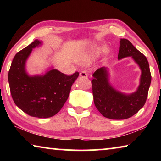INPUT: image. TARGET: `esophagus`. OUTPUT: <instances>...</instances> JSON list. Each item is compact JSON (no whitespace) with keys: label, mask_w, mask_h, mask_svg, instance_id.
Segmentation results:
<instances>
[{"label":"esophagus","mask_w":161,"mask_h":161,"mask_svg":"<svg viewBox=\"0 0 161 161\" xmlns=\"http://www.w3.org/2000/svg\"><path fill=\"white\" fill-rule=\"evenodd\" d=\"M80 76L81 77H87V76H88V73H87L86 71L83 70L80 72Z\"/></svg>","instance_id":"obj_1"}]
</instances>
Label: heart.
I'll return each mask as SVG.
<instances>
[{
    "instance_id": "1",
    "label": "heart",
    "mask_w": 161,
    "mask_h": 161,
    "mask_svg": "<svg viewBox=\"0 0 161 161\" xmlns=\"http://www.w3.org/2000/svg\"><path fill=\"white\" fill-rule=\"evenodd\" d=\"M99 49H101V48H99Z\"/></svg>"
}]
</instances>
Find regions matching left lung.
<instances>
[{"mask_svg":"<svg viewBox=\"0 0 161 161\" xmlns=\"http://www.w3.org/2000/svg\"><path fill=\"white\" fill-rule=\"evenodd\" d=\"M131 57L141 69L140 84L137 91L125 94L116 91L108 82V71L105 67L96 70L92 80L94 102L98 111L106 118L116 120L133 116L146 102L151 81L148 62L129 40L121 39L118 59Z\"/></svg>","mask_w":161,"mask_h":161,"instance_id":"left-lung-1","label":"left lung"}]
</instances>
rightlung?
<instances>
[{"mask_svg": "<svg viewBox=\"0 0 161 161\" xmlns=\"http://www.w3.org/2000/svg\"><path fill=\"white\" fill-rule=\"evenodd\" d=\"M41 42L35 40L15 54L8 72L10 94L23 112L37 118H49L58 114L69 97L79 72L72 75L51 69L44 75L29 76L25 62L32 49Z\"/></svg>", "mask_w": 161, "mask_h": 161, "instance_id": "right-lung-1", "label": "right lung"}]
</instances>
